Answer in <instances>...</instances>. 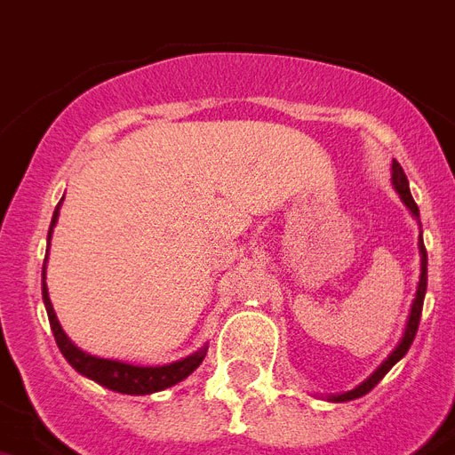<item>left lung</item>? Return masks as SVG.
Wrapping results in <instances>:
<instances>
[{"label":"left lung","instance_id":"obj_1","mask_svg":"<svg viewBox=\"0 0 455 455\" xmlns=\"http://www.w3.org/2000/svg\"><path fill=\"white\" fill-rule=\"evenodd\" d=\"M393 184L395 189H397V194H400V198L404 201V205H407L409 210H411L413 215L419 217V205H416V201L411 198V191H409V182H407V175H404V170H402V165L397 164V161H393ZM420 247V254H423V259H420V283H419V291H416V299H413V306H411V315H409V323H407V331H404V336H402L400 346L393 350V355L387 357L386 362H383L381 367L376 369L374 374L369 376L367 381L362 383V386H357L355 390H350V393H343V395H334L331 400L334 402H348V400H355V397H362V395H367L369 390H374L376 386H379V381H381L383 376L390 371V369L397 364V362L402 360V357L407 355V350L411 348L413 339H416V331H419V323H420V311H423V299H426V290H427V252H426V245H423V238H420L419 243Z\"/></svg>","mask_w":455,"mask_h":455}]
</instances>
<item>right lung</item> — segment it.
<instances>
[{"mask_svg":"<svg viewBox=\"0 0 455 455\" xmlns=\"http://www.w3.org/2000/svg\"><path fill=\"white\" fill-rule=\"evenodd\" d=\"M58 210H60V203H58V208L53 212V220H51V228H48V243H51V234H53L55 221H58ZM48 257V250H46ZM42 278H46V264H44ZM42 294H44V304H46V313H48V323H51V330H53L55 343H58V348L65 355V360L72 364L79 374L88 376V379H93L98 381L100 386L109 387V390H116V393H125V395H149V393H158V390H165V387L175 386L182 379L194 371L198 364L205 357V350L201 348L194 355L184 357L180 362H172V364H164V367H132V364H125V362H116V360H102V357H93L79 350L74 346L72 341L68 339V334L62 331L60 323H58V317H55L53 304H51V299H48V290L46 283L42 280Z\"/></svg>","mask_w":455,"mask_h":455,"instance_id":"add662e5","label":"right lung"}]
</instances>
